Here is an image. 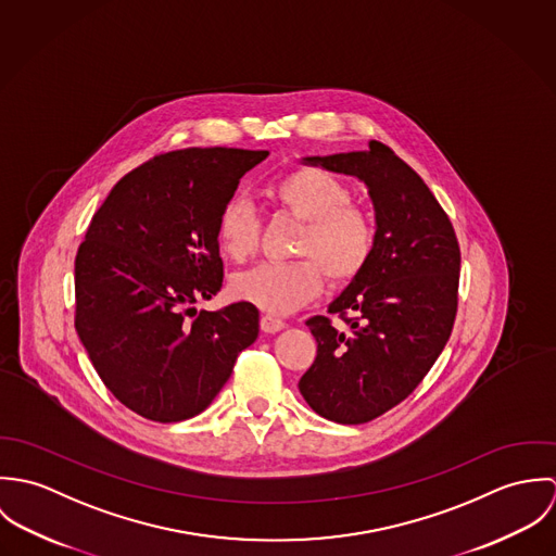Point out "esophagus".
<instances>
[{
	"label": "esophagus",
	"mask_w": 556,
	"mask_h": 556,
	"mask_svg": "<svg viewBox=\"0 0 556 556\" xmlns=\"http://www.w3.org/2000/svg\"><path fill=\"white\" fill-rule=\"evenodd\" d=\"M261 329H263L265 333H276V331L285 329V320L271 317V315H263V317H261Z\"/></svg>",
	"instance_id": "1"
}]
</instances>
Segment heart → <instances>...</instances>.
Returning <instances> with one entry per match:
<instances>
[{
  "label": "heart",
  "mask_w": 556,
  "mask_h": 556,
  "mask_svg": "<svg viewBox=\"0 0 556 556\" xmlns=\"http://www.w3.org/2000/svg\"><path fill=\"white\" fill-rule=\"evenodd\" d=\"M274 201L306 223L295 263H263L241 271L233 295L267 315H289L315 300L323 289V271L336 285L351 282L375 250L372 218L351 205L349 188L333 175L302 166L271 186ZM218 241L233 261H245L258 245V218L250 203L231 199L218 216Z\"/></svg>",
  "instance_id": "obj_1"
}]
</instances>
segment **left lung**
<instances>
[{
  "instance_id": "1",
  "label": "left lung",
  "mask_w": 556,
  "mask_h": 556,
  "mask_svg": "<svg viewBox=\"0 0 556 556\" xmlns=\"http://www.w3.org/2000/svg\"><path fill=\"white\" fill-rule=\"evenodd\" d=\"M302 164L359 179L375 212L370 261L327 306L329 315L355 318H346V331L327 317L306 320L317 359L300 379L302 396L320 417L366 424L408 396L447 344L460 248L430 188L388 146L370 141V150Z\"/></svg>"
}]
</instances>
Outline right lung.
I'll return each mask as SVG.
<instances>
[{"label": "right lung", "instance_id": "1", "mask_svg": "<svg viewBox=\"0 0 556 556\" xmlns=\"http://www.w3.org/2000/svg\"><path fill=\"white\" fill-rule=\"evenodd\" d=\"M269 152L188 148L124 175L75 261V327L109 392L146 419L199 415L258 336V311L197 308L223 287L218 216Z\"/></svg>", "mask_w": 556, "mask_h": 556}]
</instances>
